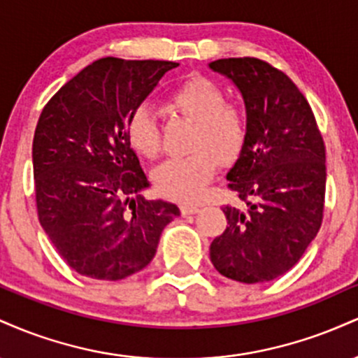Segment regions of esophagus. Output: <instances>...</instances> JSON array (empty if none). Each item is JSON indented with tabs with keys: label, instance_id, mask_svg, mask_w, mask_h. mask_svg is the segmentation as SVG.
Wrapping results in <instances>:
<instances>
[{
	"label": "esophagus",
	"instance_id": "34e87169",
	"mask_svg": "<svg viewBox=\"0 0 358 358\" xmlns=\"http://www.w3.org/2000/svg\"><path fill=\"white\" fill-rule=\"evenodd\" d=\"M180 210H182V215L183 217H187V215H193V213H196L200 210L199 207H196V205H182V207H180Z\"/></svg>",
	"mask_w": 358,
	"mask_h": 358
}]
</instances>
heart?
Instances as JSON below:
<instances>
[{
	"label": "heart",
	"mask_w": 358,
	"mask_h": 358,
	"mask_svg": "<svg viewBox=\"0 0 358 358\" xmlns=\"http://www.w3.org/2000/svg\"><path fill=\"white\" fill-rule=\"evenodd\" d=\"M170 104L195 122L192 150L187 158L168 159L155 171V185L162 195L176 202H196L215 175L217 162L231 165L239 158L249 134L244 108L225 101L219 84L203 76H192L176 85ZM127 141L145 158H156L162 150V134L156 113L139 106L127 121Z\"/></svg>",
	"instance_id": "heart-1"
}]
</instances>
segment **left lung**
Wrapping results in <instances>:
<instances>
[{"label":"left lung","instance_id":"left-lung-1","mask_svg":"<svg viewBox=\"0 0 358 358\" xmlns=\"http://www.w3.org/2000/svg\"><path fill=\"white\" fill-rule=\"evenodd\" d=\"M208 67L234 82L249 119L248 143L227 173L244 208L224 207L227 229L210 244L222 276L273 281L301 259L323 220V138L294 82L268 62L220 59Z\"/></svg>","mask_w":358,"mask_h":358}]
</instances>
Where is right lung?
I'll use <instances>...</instances> for the list:
<instances>
[{
    "label": "right lung",
    "instance_id": "add662e5",
    "mask_svg": "<svg viewBox=\"0 0 358 358\" xmlns=\"http://www.w3.org/2000/svg\"><path fill=\"white\" fill-rule=\"evenodd\" d=\"M166 60L106 57L47 102L34 136L38 220L73 271L119 281L145 269L175 203L146 200L150 187L127 141V121L168 71Z\"/></svg>",
    "mask_w": 358,
    "mask_h": 358
}]
</instances>
